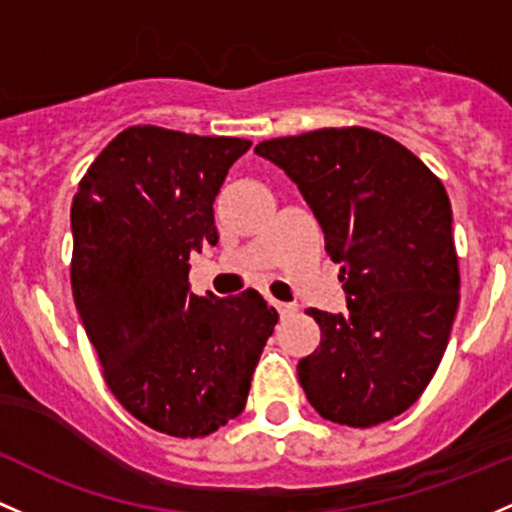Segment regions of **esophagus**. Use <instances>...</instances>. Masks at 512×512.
Here are the masks:
<instances>
[{
    "label": "esophagus",
    "mask_w": 512,
    "mask_h": 512,
    "mask_svg": "<svg viewBox=\"0 0 512 512\" xmlns=\"http://www.w3.org/2000/svg\"><path fill=\"white\" fill-rule=\"evenodd\" d=\"M274 306H277L279 316H282V318H289V316H294V313H296V303H284V301H274Z\"/></svg>",
    "instance_id": "1"
}]
</instances>
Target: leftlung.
<instances>
[{
	"label": "left lung",
	"instance_id": "obj_1",
	"mask_svg": "<svg viewBox=\"0 0 512 512\" xmlns=\"http://www.w3.org/2000/svg\"><path fill=\"white\" fill-rule=\"evenodd\" d=\"M257 155L299 184L340 262L347 313L311 308L320 345L299 362L308 403L372 428L413 406L445 355L459 306L452 206L401 143L362 126L262 140Z\"/></svg>",
	"mask_w": 512,
	"mask_h": 512
}]
</instances>
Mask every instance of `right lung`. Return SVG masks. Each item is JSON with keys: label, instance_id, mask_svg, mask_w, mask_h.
Instances as JSON below:
<instances>
[{"label": "right lung", "instance_id": "add662e5", "mask_svg": "<svg viewBox=\"0 0 512 512\" xmlns=\"http://www.w3.org/2000/svg\"><path fill=\"white\" fill-rule=\"evenodd\" d=\"M250 140L131 126L72 199L70 282L106 386L133 418L204 437L243 413L277 325L255 289L189 294V257L216 245L213 201Z\"/></svg>", "mask_w": 512, "mask_h": 512}]
</instances>
